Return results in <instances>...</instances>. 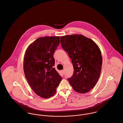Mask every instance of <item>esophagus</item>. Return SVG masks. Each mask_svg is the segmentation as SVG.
Returning a JSON list of instances; mask_svg holds the SVG:
<instances>
[{
  "instance_id": "34e87169",
  "label": "esophagus",
  "mask_w": 123,
  "mask_h": 123,
  "mask_svg": "<svg viewBox=\"0 0 123 123\" xmlns=\"http://www.w3.org/2000/svg\"><path fill=\"white\" fill-rule=\"evenodd\" d=\"M61 72H62V74L63 75L64 74V70H62V71H61Z\"/></svg>"
}]
</instances>
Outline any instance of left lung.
Masks as SVG:
<instances>
[{"instance_id": "1", "label": "left lung", "mask_w": 123, "mask_h": 123, "mask_svg": "<svg viewBox=\"0 0 123 123\" xmlns=\"http://www.w3.org/2000/svg\"><path fill=\"white\" fill-rule=\"evenodd\" d=\"M61 44L72 60L74 72L68 78L76 92H88L96 84L101 74L102 59L96 44L82 35L61 37Z\"/></svg>"}]
</instances>
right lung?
<instances>
[{
  "mask_svg": "<svg viewBox=\"0 0 123 123\" xmlns=\"http://www.w3.org/2000/svg\"><path fill=\"white\" fill-rule=\"evenodd\" d=\"M59 44L60 37H39L28 46L24 55L25 77L34 92L43 98L55 93L62 79L54 67L53 55Z\"/></svg>",
  "mask_w": 123,
  "mask_h": 123,
  "instance_id": "add662e5",
  "label": "right lung"
}]
</instances>
